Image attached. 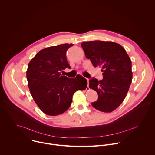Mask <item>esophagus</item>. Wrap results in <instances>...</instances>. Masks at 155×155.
I'll return each mask as SVG.
<instances>
[{"label": "esophagus", "instance_id": "1", "mask_svg": "<svg viewBox=\"0 0 155 155\" xmlns=\"http://www.w3.org/2000/svg\"><path fill=\"white\" fill-rule=\"evenodd\" d=\"M86 80H87V88H89V87H88V83H89V79L86 78Z\"/></svg>", "mask_w": 155, "mask_h": 155}]
</instances>
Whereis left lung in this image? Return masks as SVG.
I'll list each match as a JSON object with an SVG mask.
<instances>
[{
  "mask_svg": "<svg viewBox=\"0 0 155 155\" xmlns=\"http://www.w3.org/2000/svg\"><path fill=\"white\" fill-rule=\"evenodd\" d=\"M81 47L86 58L103 72L102 80H90L89 87L98 94L97 101L91 105L101 112H112L129 90L132 78L131 61L124 48L115 42L94 40L83 42Z\"/></svg>",
  "mask_w": 155,
  "mask_h": 155,
  "instance_id": "left-lung-1",
  "label": "left lung"
}]
</instances>
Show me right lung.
Instances as JSON below:
<instances>
[{"label": "right lung", "mask_w": 155, "mask_h": 155, "mask_svg": "<svg viewBox=\"0 0 155 155\" xmlns=\"http://www.w3.org/2000/svg\"><path fill=\"white\" fill-rule=\"evenodd\" d=\"M73 45L64 43L43 49L28 64L26 77L31 94L46 115L65 112L71 105L73 94L87 87V80L82 76L69 78L61 74L65 68H71L66 52Z\"/></svg>", "instance_id": "obj_1"}]
</instances>
